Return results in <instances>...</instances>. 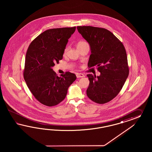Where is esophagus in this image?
<instances>
[{
	"instance_id": "esophagus-1",
	"label": "esophagus",
	"mask_w": 152,
	"mask_h": 152,
	"mask_svg": "<svg viewBox=\"0 0 152 152\" xmlns=\"http://www.w3.org/2000/svg\"><path fill=\"white\" fill-rule=\"evenodd\" d=\"M76 76H77V78H81V77H85V75L83 74H76Z\"/></svg>"
}]
</instances>
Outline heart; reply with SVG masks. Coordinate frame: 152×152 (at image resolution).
Wrapping results in <instances>:
<instances>
[{
  "mask_svg": "<svg viewBox=\"0 0 152 152\" xmlns=\"http://www.w3.org/2000/svg\"><path fill=\"white\" fill-rule=\"evenodd\" d=\"M86 44H88V43L86 41H81L78 42L77 43V48L80 47H81V46H84ZM69 50V47L67 46L65 48H64V54L65 55L66 54V53L67 52V51Z\"/></svg>",
  "mask_w": 152,
  "mask_h": 152,
  "instance_id": "1",
  "label": "heart"
}]
</instances>
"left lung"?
<instances>
[{
	"instance_id": "1",
	"label": "left lung",
	"mask_w": 152,
	"mask_h": 152,
	"mask_svg": "<svg viewBox=\"0 0 152 152\" xmlns=\"http://www.w3.org/2000/svg\"><path fill=\"white\" fill-rule=\"evenodd\" d=\"M89 43L91 54L89 68L96 66L99 76L88 74L90 83L86 90L92 101L103 104L118 95L129 75L126 52L122 42L109 30L92 26H77Z\"/></svg>"
}]
</instances>
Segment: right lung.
<instances>
[{"instance_id":"1","label":"right lung","mask_w":152,"mask_h":152,"mask_svg":"<svg viewBox=\"0 0 152 152\" xmlns=\"http://www.w3.org/2000/svg\"><path fill=\"white\" fill-rule=\"evenodd\" d=\"M76 27L46 30L31 43L26 55L23 76L30 91L47 106L57 105L66 96L76 79L69 72L58 77L52 69L63 58L64 51Z\"/></svg>"}]
</instances>
